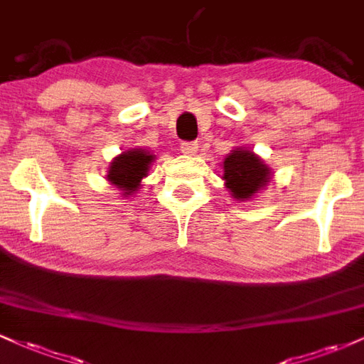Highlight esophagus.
<instances>
[{
	"mask_svg": "<svg viewBox=\"0 0 364 364\" xmlns=\"http://www.w3.org/2000/svg\"><path fill=\"white\" fill-rule=\"evenodd\" d=\"M181 152L186 154V156H195L198 152V144L196 141H183Z\"/></svg>",
	"mask_w": 364,
	"mask_h": 364,
	"instance_id": "34e87169",
	"label": "esophagus"
}]
</instances>
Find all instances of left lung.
<instances>
[{"mask_svg": "<svg viewBox=\"0 0 364 364\" xmlns=\"http://www.w3.org/2000/svg\"><path fill=\"white\" fill-rule=\"evenodd\" d=\"M223 179L235 200L248 202L265 190L272 169L248 147H235L223 161Z\"/></svg>", "mask_w": 364, "mask_h": 364, "instance_id": "obj_1", "label": "left lung"}]
</instances>
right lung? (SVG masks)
<instances>
[{"label":"right lung","mask_w":364,"mask_h":364,"mask_svg":"<svg viewBox=\"0 0 364 364\" xmlns=\"http://www.w3.org/2000/svg\"><path fill=\"white\" fill-rule=\"evenodd\" d=\"M156 161L154 152L147 149H128L109 162L106 179L118 188L123 196H132L140 190L141 179L149 176V169Z\"/></svg>","instance_id":"add662e5"}]
</instances>
